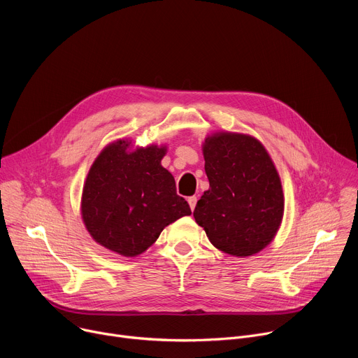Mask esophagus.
Returning a JSON list of instances; mask_svg holds the SVG:
<instances>
[{"mask_svg": "<svg viewBox=\"0 0 358 358\" xmlns=\"http://www.w3.org/2000/svg\"><path fill=\"white\" fill-rule=\"evenodd\" d=\"M188 203H189L191 210H194L195 208V203H196V196H189L188 198Z\"/></svg>", "mask_w": 358, "mask_h": 358, "instance_id": "1", "label": "esophagus"}]
</instances>
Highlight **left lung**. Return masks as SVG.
I'll return each mask as SVG.
<instances>
[{
	"mask_svg": "<svg viewBox=\"0 0 358 358\" xmlns=\"http://www.w3.org/2000/svg\"><path fill=\"white\" fill-rule=\"evenodd\" d=\"M203 159L210 189L195 206L196 224L225 253H258L276 235L285 207L268 151L250 136L220 133L206 138Z\"/></svg>",
	"mask_w": 358,
	"mask_h": 358,
	"instance_id": "8db88e82",
	"label": "left lung"
}]
</instances>
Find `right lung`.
<instances>
[{
    "label": "right lung",
    "mask_w": 358,
    "mask_h": 358,
    "mask_svg": "<svg viewBox=\"0 0 358 358\" xmlns=\"http://www.w3.org/2000/svg\"><path fill=\"white\" fill-rule=\"evenodd\" d=\"M129 145L124 140L112 143L94 160L83 187L82 218L97 243L137 257L191 210L177 195L171 173L162 167L166 147L129 151Z\"/></svg>",
    "instance_id": "add662e5"
}]
</instances>
